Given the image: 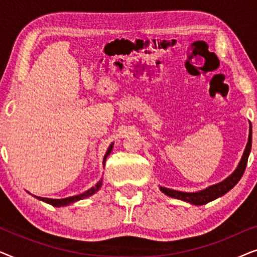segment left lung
Wrapping results in <instances>:
<instances>
[{"mask_svg": "<svg viewBox=\"0 0 257 257\" xmlns=\"http://www.w3.org/2000/svg\"><path fill=\"white\" fill-rule=\"evenodd\" d=\"M250 150H251V126H250V130H249V138H248L247 146H245V150L243 152V156L241 158L240 164H238L236 170H235L227 179H224L223 181H221L216 185L209 186V187H207L206 189H202V191L195 192V193L174 191V189H170L166 187H160V191L165 193L166 195L171 196V198L182 200V201L189 202L192 203V205H195V206L206 205V203L213 201V200H215L217 198H220V196L226 194L227 192H229L230 189L233 188L238 181H240V179L244 173L245 166H247V161H248L249 153H250Z\"/></svg>", "mask_w": 257, "mask_h": 257, "instance_id": "obj_1", "label": "left lung"}]
</instances>
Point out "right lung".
Here are the masks:
<instances>
[{
    "label": "right lung",
    "instance_id": "add662e5",
    "mask_svg": "<svg viewBox=\"0 0 257 257\" xmlns=\"http://www.w3.org/2000/svg\"><path fill=\"white\" fill-rule=\"evenodd\" d=\"M112 145H113V144H112ZM112 145H110V147H108V150L106 151V154H105V156H104V160H103V164H104V165H105V161H106L107 156L111 153ZM100 186H101V180H100L99 182H98V184H97L96 186H93L92 188H90L89 191L84 192V193H82V194H79V195L69 196V198H65V199H48V198H40V196H36V198L42 200V201L49 203V205L55 206V207L68 206V205H70V203H73L75 201H78V200L85 199V198H87V196H91L92 194H94V193H96V192L98 191V189L100 188Z\"/></svg>",
    "mask_w": 257,
    "mask_h": 257
}]
</instances>
